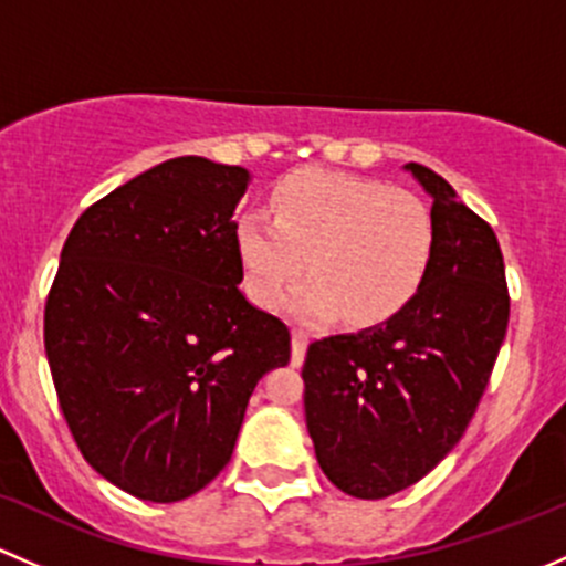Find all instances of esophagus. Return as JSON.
Instances as JSON below:
<instances>
[{
	"label": "esophagus",
	"instance_id": "34e87169",
	"mask_svg": "<svg viewBox=\"0 0 566 566\" xmlns=\"http://www.w3.org/2000/svg\"><path fill=\"white\" fill-rule=\"evenodd\" d=\"M305 352H307V332L294 329L291 332V363L300 365L302 359H305Z\"/></svg>",
	"mask_w": 566,
	"mask_h": 566
}]
</instances>
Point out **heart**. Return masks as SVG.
Listing matches in <instances>:
<instances>
[{
	"instance_id": "obj_1",
	"label": "heart",
	"mask_w": 566,
	"mask_h": 566,
	"mask_svg": "<svg viewBox=\"0 0 566 566\" xmlns=\"http://www.w3.org/2000/svg\"><path fill=\"white\" fill-rule=\"evenodd\" d=\"M270 218L242 214L237 259L250 300L275 307L291 283L289 307L307 322L346 313L357 326L398 316L422 289L436 248L428 203L376 179L302 168L272 188Z\"/></svg>"
}]
</instances>
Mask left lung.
Instances as JSON below:
<instances>
[{"mask_svg":"<svg viewBox=\"0 0 566 566\" xmlns=\"http://www.w3.org/2000/svg\"><path fill=\"white\" fill-rule=\"evenodd\" d=\"M433 196L436 248L417 296L389 322L307 346L305 422L326 480L387 499L422 480L469 428L510 324L504 255L444 177L409 163Z\"/></svg>","mask_w":566,"mask_h":566,"instance_id":"left-lung-1","label":"left lung"}]
</instances>
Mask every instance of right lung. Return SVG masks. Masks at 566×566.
Masks as SVG:
<instances>
[{
    "label": "right lung",
    "instance_id": "obj_1",
    "mask_svg": "<svg viewBox=\"0 0 566 566\" xmlns=\"http://www.w3.org/2000/svg\"><path fill=\"white\" fill-rule=\"evenodd\" d=\"M250 174L174 157L84 209L45 300V357L86 463L171 504L231 460L289 326L240 291L237 201Z\"/></svg>",
    "mask_w": 566,
    "mask_h": 566
}]
</instances>
